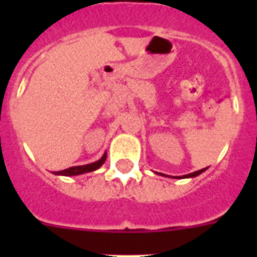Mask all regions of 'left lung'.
<instances>
[{"label": "left lung", "mask_w": 257, "mask_h": 257, "mask_svg": "<svg viewBox=\"0 0 257 257\" xmlns=\"http://www.w3.org/2000/svg\"><path fill=\"white\" fill-rule=\"evenodd\" d=\"M206 169H207V167H206ZM206 169L198 170V171L192 172V174H188V175H184V176H179V179H180V178H183V179H185V178H196V176H198L199 174H202V172H203V171H206ZM163 176H165V175H163Z\"/></svg>", "instance_id": "8db88e82"}]
</instances>
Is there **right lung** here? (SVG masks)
<instances>
[{"label": "right lung", "mask_w": 257, "mask_h": 257, "mask_svg": "<svg viewBox=\"0 0 257 257\" xmlns=\"http://www.w3.org/2000/svg\"><path fill=\"white\" fill-rule=\"evenodd\" d=\"M106 160V153H104V156L101 157L100 160L96 161L94 163H90V165H83V166H74V167H69V169H65L63 171H55V175H63V176H74V175H81L86 174V172H91L97 170L100 166H103V163Z\"/></svg>", "instance_id": "1"}]
</instances>
